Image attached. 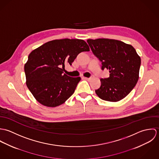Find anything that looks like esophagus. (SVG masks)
<instances>
[{
	"instance_id": "34e87169",
	"label": "esophagus",
	"mask_w": 159,
	"mask_h": 159,
	"mask_svg": "<svg viewBox=\"0 0 159 159\" xmlns=\"http://www.w3.org/2000/svg\"><path fill=\"white\" fill-rule=\"evenodd\" d=\"M83 78H84V80H91L90 78H87V77H83Z\"/></svg>"
}]
</instances>
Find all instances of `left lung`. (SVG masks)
<instances>
[{
	"label": "left lung",
	"instance_id": "1",
	"mask_svg": "<svg viewBox=\"0 0 159 159\" xmlns=\"http://www.w3.org/2000/svg\"><path fill=\"white\" fill-rule=\"evenodd\" d=\"M93 54L102 62V69L109 70L110 76L100 80L95 90L99 98L116 102L125 98L139 79L141 58L135 48L123 42L108 39L87 40Z\"/></svg>",
	"mask_w": 159,
	"mask_h": 159
}]
</instances>
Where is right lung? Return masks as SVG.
<instances>
[{
	"instance_id": "1",
	"label": "right lung",
	"mask_w": 159,
	"mask_h": 159,
	"mask_svg": "<svg viewBox=\"0 0 159 159\" xmlns=\"http://www.w3.org/2000/svg\"><path fill=\"white\" fill-rule=\"evenodd\" d=\"M83 40L64 39L49 41L33 50L24 65L26 85L42 105L56 107L63 104L74 93L80 77L64 73L78 54L89 51Z\"/></svg>"
}]
</instances>
